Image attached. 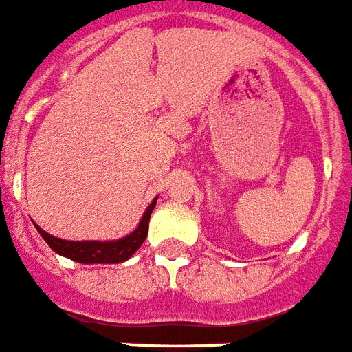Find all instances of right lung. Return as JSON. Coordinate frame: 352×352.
Listing matches in <instances>:
<instances>
[{"label":"right lung","instance_id":"add662e5","mask_svg":"<svg viewBox=\"0 0 352 352\" xmlns=\"http://www.w3.org/2000/svg\"><path fill=\"white\" fill-rule=\"evenodd\" d=\"M155 204L157 197L146 208L135 230L117 241H65V239L50 235L37 224L34 226H36L37 233L45 239V242L56 251L57 255L67 256L79 264H119V262L130 258L148 236V222H150L151 211Z\"/></svg>","mask_w":352,"mask_h":352}]
</instances>
